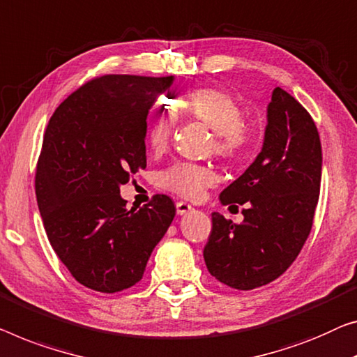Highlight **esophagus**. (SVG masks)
<instances>
[{
  "label": "esophagus",
  "instance_id": "34e87169",
  "mask_svg": "<svg viewBox=\"0 0 357 357\" xmlns=\"http://www.w3.org/2000/svg\"><path fill=\"white\" fill-rule=\"evenodd\" d=\"M192 210H194L192 205L185 204V202H178V204H176L178 215H185V213H189V211H192Z\"/></svg>",
  "mask_w": 357,
  "mask_h": 357
}]
</instances>
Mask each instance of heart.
<instances>
[{
    "mask_svg": "<svg viewBox=\"0 0 357 357\" xmlns=\"http://www.w3.org/2000/svg\"><path fill=\"white\" fill-rule=\"evenodd\" d=\"M179 110L215 131L213 142L220 157H238L252 139V126L242 120L241 105L221 89H195L181 100ZM173 130V112L167 107L157 109L147 128V141L153 151H163L168 146ZM215 179L211 168L190 162H176L160 173L163 189L189 200L200 199Z\"/></svg>",
    "mask_w": 357,
    "mask_h": 357,
    "instance_id": "obj_1",
    "label": "heart"
}]
</instances>
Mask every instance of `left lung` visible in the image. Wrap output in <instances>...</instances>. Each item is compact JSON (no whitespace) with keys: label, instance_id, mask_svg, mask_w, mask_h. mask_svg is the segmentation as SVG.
<instances>
[{"label":"left lung","instance_id":"left-lung-1","mask_svg":"<svg viewBox=\"0 0 357 357\" xmlns=\"http://www.w3.org/2000/svg\"><path fill=\"white\" fill-rule=\"evenodd\" d=\"M321 176L322 147L314 120L294 96L275 88L261 152L220 194L222 205H245L243 221L237 225L211 213L204 258L213 278L237 290L280 278L310 236Z\"/></svg>","mask_w":357,"mask_h":357}]
</instances>
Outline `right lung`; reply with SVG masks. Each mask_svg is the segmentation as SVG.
I'll use <instances>...</instances> for the list:
<instances>
[{"label": "right lung", "instance_id": "obj_1", "mask_svg": "<svg viewBox=\"0 0 357 357\" xmlns=\"http://www.w3.org/2000/svg\"><path fill=\"white\" fill-rule=\"evenodd\" d=\"M173 77L104 75L54 110L43 136L35 192L63 266L88 289L115 294L142 279L176 206L155 194L126 208L120 185L146 168L147 114Z\"/></svg>", "mask_w": 357, "mask_h": 357}]
</instances>
